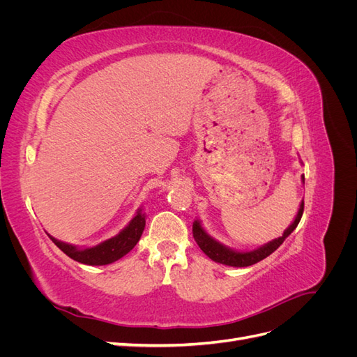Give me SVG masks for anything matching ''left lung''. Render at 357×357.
<instances>
[{
    "label": "left lung",
    "mask_w": 357,
    "mask_h": 357,
    "mask_svg": "<svg viewBox=\"0 0 357 357\" xmlns=\"http://www.w3.org/2000/svg\"><path fill=\"white\" fill-rule=\"evenodd\" d=\"M302 180H304V177H302ZM302 213H304V202H301L295 220L291 222V225L284 231V234L282 236H278V238L269 241L268 244L256 248V250H253V252H236V250H232V248H229V247L220 244L219 241L213 240L211 236L202 229V226L198 220H195V223H193V228H192L193 238H195L201 250L214 262H219V264L228 265V266H236V268L250 266V265L261 262L262 259L274 253L277 248L283 244V241L287 238V236L295 231V228L302 218Z\"/></svg>",
    "instance_id": "8db88e82"
}]
</instances>
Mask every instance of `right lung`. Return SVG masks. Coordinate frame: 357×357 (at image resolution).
I'll list each match as a JSON object with an SVG mask.
<instances>
[{
	"label": "right lung",
	"instance_id": "obj_1",
	"mask_svg": "<svg viewBox=\"0 0 357 357\" xmlns=\"http://www.w3.org/2000/svg\"><path fill=\"white\" fill-rule=\"evenodd\" d=\"M144 226L146 218L142 210H138L135 218L129 222V225L122 232H119L113 238L91 248H77L75 245L53 238L50 235L49 236L63 253L74 259V261L84 265H109L132 250L144 231Z\"/></svg>",
	"mask_w": 357,
	"mask_h": 357
}]
</instances>
